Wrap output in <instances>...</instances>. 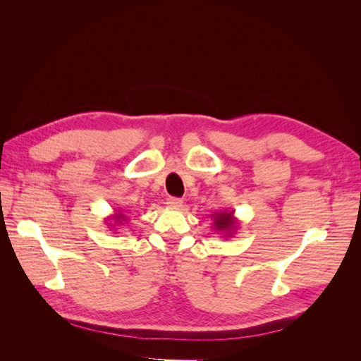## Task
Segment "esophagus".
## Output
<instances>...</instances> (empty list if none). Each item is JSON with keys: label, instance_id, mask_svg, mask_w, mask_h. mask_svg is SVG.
I'll return each instance as SVG.
<instances>
[{"label": "esophagus", "instance_id": "obj_1", "mask_svg": "<svg viewBox=\"0 0 361 361\" xmlns=\"http://www.w3.org/2000/svg\"><path fill=\"white\" fill-rule=\"evenodd\" d=\"M182 199H178V197H170L167 199V204L169 207H173V209H179V207L182 206Z\"/></svg>", "mask_w": 361, "mask_h": 361}]
</instances>
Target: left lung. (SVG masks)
I'll use <instances>...</instances> for the list:
<instances>
[{
	"mask_svg": "<svg viewBox=\"0 0 361 361\" xmlns=\"http://www.w3.org/2000/svg\"><path fill=\"white\" fill-rule=\"evenodd\" d=\"M211 218L214 221V231L223 238H231L236 233L239 220L235 216V211H216L211 215Z\"/></svg>",
	"mask_w": 361,
	"mask_h": 361,
	"instance_id": "left-lung-1",
	"label": "left lung"
}]
</instances>
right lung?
<instances>
[{
	"label": "right lung",
	"mask_w": 361,
	"mask_h": 361,
	"mask_svg": "<svg viewBox=\"0 0 361 361\" xmlns=\"http://www.w3.org/2000/svg\"><path fill=\"white\" fill-rule=\"evenodd\" d=\"M128 220V216H126V211H116L113 215H110V216H106V220L105 221H111V223H114V224H110V223H106L108 226H111V231H116V228H113V227H116V226H122L123 224V221H126Z\"/></svg>",
	"instance_id": "1"
}]
</instances>
